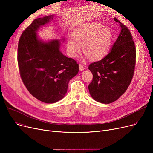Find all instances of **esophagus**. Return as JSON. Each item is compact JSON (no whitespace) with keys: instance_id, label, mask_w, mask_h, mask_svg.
<instances>
[{"instance_id":"esophagus-1","label":"esophagus","mask_w":153,"mask_h":153,"mask_svg":"<svg viewBox=\"0 0 153 153\" xmlns=\"http://www.w3.org/2000/svg\"><path fill=\"white\" fill-rule=\"evenodd\" d=\"M84 67L83 66V65H82V64H79V70L81 71H84Z\"/></svg>"}]
</instances>
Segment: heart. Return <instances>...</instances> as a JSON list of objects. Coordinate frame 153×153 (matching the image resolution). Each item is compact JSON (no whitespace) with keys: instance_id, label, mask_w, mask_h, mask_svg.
I'll list each match as a JSON object with an SVG mask.
<instances>
[{"instance_id":"obj_1","label":"heart","mask_w":153,"mask_h":153,"mask_svg":"<svg viewBox=\"0 0 153 153\" xmlns=\"http://www.w3.org/2000/svg\"><path fill=\"white\" fill-rule=\"evenodd\" d=\"M114 40L110 28L100 22L84 24L72 32V36L67 38V52L74 58L81 50L93 61L99 60L108 53Z\"/></svg>"}]
</instances>
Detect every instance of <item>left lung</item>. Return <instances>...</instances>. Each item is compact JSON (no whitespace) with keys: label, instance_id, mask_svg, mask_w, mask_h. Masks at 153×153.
Masks as SVG:
<instances>
[{"label":"left lung","instance_id":"left-lung-1","mask_svg":"<svg viewBox=\"0 0 153 153\" xmlns=\"http://www.w3.org/2000/svg\"><path fill=\"white\" fill-rule=\"evenodd\" d=\"M121 31L110 53L102 59L91 63L93 74L89 91L95 101L110 103L117 100L128 89L133 76L136 48L130 30L116 18Z\"/></svg>","mask_w":153,"mask_h":153}]
</instances>
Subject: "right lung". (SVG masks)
<instances>
[{"mask_svg":"<svg viewBox=\"0 0 153 153\" xmlns=\"http://www.w3.org/2000/svg\"><path fill=\"white\" fill-rule=\"evenodd\" d=\"M54 15L34 20L24 31L18 45V64L23 82L38 100L54 103L67 93L70 80L79 72V65L61 51V39L45 41L38 31L52 21Z\"/></svg>","mask_w":153,"mask_h":153,"instance_id":"1","label":"right lung"}]
</instances>
